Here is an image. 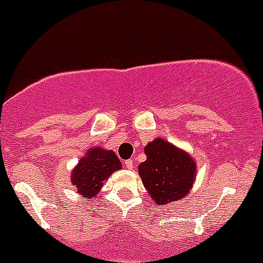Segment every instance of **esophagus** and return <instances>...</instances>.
<instances>
[{
  "label": "esophagus",
  "mask_w": 263,
  "mask_h": 263,
  "mask_svg": "<svg viewBox=\"0 0 263 263\" xmlns=\"http://www.w3.org/2000/svg\"><path fill=\"white\" fill-rule=\"evenodd\" d=\"M124 164H126V167L128 168V170H132V167H134V160L127 159L126 162H124Z\"/></svg>",
  "instance_id": "obj_1"
}]
</instances>
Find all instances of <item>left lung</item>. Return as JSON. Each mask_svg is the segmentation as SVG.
<instances>
[{"label":"left lung","instance_id":"8db88e82","mask_svg":"<svg viewBox=\"0 0 263 263\" xmlns=\"http://www.w3.org/2000/svg\"><path fill=\"white\" fill-rule=\"evenodd\" d=\"M145 154L146 160L139 165V175L158 205L187 195L196 176L195 162L187 153L163 139H155L145 146Z\"/></svg>","mask_w":263,"mask_h":263}]
</instances>
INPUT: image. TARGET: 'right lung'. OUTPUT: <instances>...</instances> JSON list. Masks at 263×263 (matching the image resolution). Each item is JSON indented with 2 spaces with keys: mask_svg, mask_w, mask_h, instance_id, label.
I'll use <instances>...</instances> for the list:
<instances>
[{
  "mask_svg": "<svg viewBox=\"0 0 263 263\" xmlns=\"http://www.w3.org/2000/svg\"><path fill=\"white\" fill-rule=\"evenodd\" d=\"M121 168L122 163L116 153L103 147H92L87 150L72 171L70 181L80 195L93 199L100 193L104 181Z\"/></svg>",
  "mask_w": 263,
  "mask_h": 263,
  "instance_id": "1",
  "label": "right lung"
}]
</instances>
